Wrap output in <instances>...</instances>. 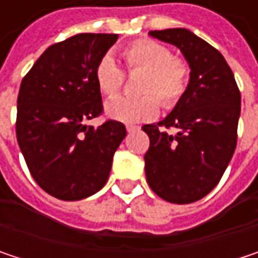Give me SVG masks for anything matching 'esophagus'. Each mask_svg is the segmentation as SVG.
Returning a JSON list of instances; mask_svg holds the SVG:
<instances>
[{"label":"esophagus","mask_w":258,"mask_h":258,"mask_svg":"<svg viewBox=\"0 0 258 258\" xmlns=\"http://www.w3.org/2000/svg\"><path fill=\"white\" fill-rule=\"evenodd\" d=\"M139 128H140L139 125H127V131L128 133H134V131H137Z\"/></svg>","instance_id":"obj_1"}]
</instances>
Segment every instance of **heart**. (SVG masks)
<instances>
[{"mask_svg": "<svg viewBox=\"0 0 258 258\" xmlns=\"http://www.w3.org/2000/svg\"><path fill=\"white\" fill-rule=\"evenodd\" d=\"M128 75L142 73L137 82V97H116L106 103V115L124 124H139L154 119L163 109L172 110L183 100L189 88V64L173 56L172 50L151 38H137L122 49ZM94 80L101 95H116L125 75L110 55L100 58L94 69Z\"/></svg>", "mask_w": 258, "mask_h": 258, "instance_id": "heart-1", "label": "heart"}]
</instances>
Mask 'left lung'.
Returning a JSON list of instances; mask_svg holds the SVG:
<instances>
[{
    "label": "left lung",
    "mask_w": 258,
    "mask_h": 258,
    "mask_svg": "<svg viewBox=\"0 0 258 258\" xmlns=\"http://www.w3.org/2000/svg\"><path fill=\"white\" fill-rule=\"evenodd\" d=\"M179 47L191 69L186 95L160 124L143 125L149 136L145 173L151 189L170 203H192L223 178L237 142L240 91L224 56L188 29L149 31ZM176 128V135L167 130Z\"/></svg>",
    "instance_id": "obj_1"
}]
</instances>
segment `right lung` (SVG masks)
Segmentation results:
<instances>
[{
  "label": "right lung",
  "instance_id": "right-lung-1",
  "mask_svg": "<svg viewBox=\"0 0 258 258\" xmlns=\"http://www.w3.org/2000/svg\"><path fill=\"white\" fill-rule=\"evenodd\" d=\"M118 34H76L49 46L25 75L18 95L16 137L34 180L59 200H80L107 182L125 125L103 113L94 80L100 58Z\"/></svg>",
  "mask_w": 258,
  "mask_h": 258
}]
</instances>
